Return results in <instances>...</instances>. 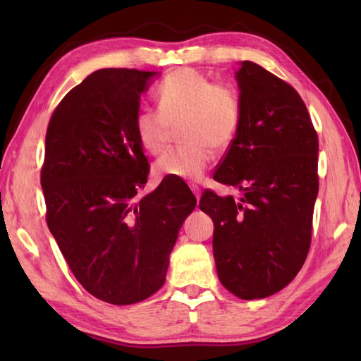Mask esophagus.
Instances as JSON below:
<instances>
[{
    "instance_id": "esophagus-1",
    "label": "esophagus",
    "mask_w": 361,
    "mask_h": 361,
    "mask_svg": "<svg viewBox=\"0 0 361 361\" xmlns=\"http://www.w3.org/2000/svg\"><path fill=\"white\" fill-rule=\"evenodd\" d=\"M190 189H192V192H194V195H195V198L197 200H200V195H202V189L198 188L197 185H190Z\"/></svg>"
}]
</instances>
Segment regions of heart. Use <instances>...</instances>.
<instances>
[{
  "mask_svg": "<svg viewBox=\"0 0 361 361\" xmlns=\"http://www.w3.org/2000/svg\"><path fill=\"white\" fill-rule=\"evenodd\" d=\"M158 110H141L135 130L142 149L163 153L175 130L183 147L167 152L155 164L163 178L200 180L212 161V149L225 150L235 140L242 121V101L233 85L214 82L192 68L167 74L157 88Z\"/></svg>",
  "mask_w": 361,
  "mask_h": 361,
  "instance_id": "obj_1",
  "label": "heart"
}]
</instances>
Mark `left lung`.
<instances>
[{
    "label": "left lung",
    "instance_id": "left-lung-1",
    "mask_svg": "<svg viewBox=\"0 0 361 361\" xmlns=\"http://www.w3.org/2000/svg\"><path fill=\"white\" fill-rule=\"evenodd\" d=\"M242 121L214 180L239 202L204 190L219 279L240 299H262L295 279L312 240L318 135L298 91L255 62L235 73Z\"/></svg>",
    "mask_w": 361,
    "mask_h": 361
}]
</instances>
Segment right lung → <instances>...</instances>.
<instances>
[{
    "label": "right lung",
    "mask_w": 361,
    "mask_h": 361,
    "mask_svg": "<svg viewBox=\"0 0 361 361\" xmlns=\"http://www.w3.org/2000/svg\"><path fill=\"white\" fill-rule=\"evenodd\" d=\"M155 71L105 68L74 87L46 132V221L75 279L114 305L141 302L166 281L169 256L197 198L163 180L136 200L149 161L135 119Z\"/></svg>",
    "instance_id": "right-lung-1"
}]
</instances>
